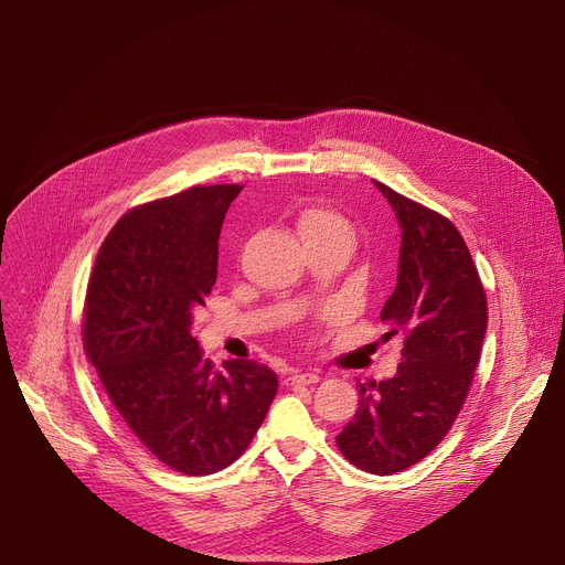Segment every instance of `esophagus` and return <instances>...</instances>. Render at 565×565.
I'll return each instance as SVG.
<instances>
[{
    "label": "esophagus",
    "mask_w": 565,
    "mask_h": 565,
    "mask_svg": "<svg viewBox=\"0 0 565 565\" xmlns=\"http://www.w3.org/2000/svg\"><path fill=\"white\" fill-rule=\"evenodd\" d=\"M315 382H319V373H315V371H303V373L295 371L286 377L288 386H308V384H315Z\"/></svg>",
    "instance_id": "esophagus-1"
}]
</instances>
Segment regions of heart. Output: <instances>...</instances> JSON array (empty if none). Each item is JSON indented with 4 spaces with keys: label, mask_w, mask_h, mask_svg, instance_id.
Returning <instances> with one entry per match:
<instances>
[{
    "label": "heart",
    "mask_w": 565,
    "mask_h": 565,
    "mask_svg": "<svg viewBox=\"0 0 565 565\" xmlns=\"http://www.w3.org/2000/svg\"><path fill=\"white\" fill-rule=\"evenodd\" d=\"M297 230L306 246L319 244V241L347 238L353 241L351 223L329 205H306L297 214Z\"/></svg>",
    "instance_id": "heart-1"
}]
</instances>
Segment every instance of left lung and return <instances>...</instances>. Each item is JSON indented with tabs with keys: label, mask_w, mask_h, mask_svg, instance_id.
I'll return each instance as SVG.
<instances>
[{
	"label": "left lung",
	"mask_w": 565,
	"mask_h": 565,
	"mask_svg": "<svg viewBox=\"0 0 565 565\" xmlns=\"http://www.w3.org/2000/svg\"><path fill=\"white\" fill-rule=\"evenodd\" d=\"M373 183L402 227L397 284L380 319L405 347L393 377L360 384V409L335 443L351 465L388 476L429 456L458 418L488 331V297L447 216Z\"/></svg>",
	"instance_id": "1"
}]
</instances>
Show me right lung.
<instances>
[{"label":"right lung","mask_w":565,"mask_h":565,"mask_svg":"<svg viewBox=\"0 0 565 565\" xmlns=\"http://www.w3.org/2000/svg\"><path fill=\"white\" fill-rule=\"evenodd\" d=\"M241 190L194 185L131 207L103 241L85 295L83 347L109 402L142 447L185 476L244 454L279 386L255 360L216 369L192 329Z\"/></svg>","instance_id":"add662e5"}]
</instances>
